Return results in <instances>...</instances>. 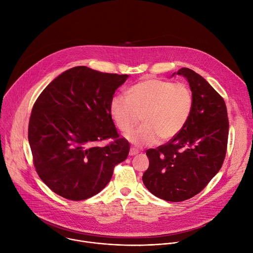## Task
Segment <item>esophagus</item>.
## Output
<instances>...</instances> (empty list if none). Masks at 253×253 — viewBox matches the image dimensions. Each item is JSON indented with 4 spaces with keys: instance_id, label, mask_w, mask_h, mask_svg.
I'll list each match as a JSON object with an SVG mask.
<instances>
[{
    "instance_id": "34e87169",
    "label": "esophagus",
    "mask_w": 253,
    "mask_h": 253,
    "mask_svg": "<svg viewBox=\"0 0 253 253\" xmlns=\"http://www.w3.org/2000/svg\"><path fill=\"white\" fill-rule=\"evenodd\" d=\"M138 153H139V150L136 149V148H134V147H132V148L130 149L129 155H130V156H134V155H136V154H138Z\"/></svg>"
}]
</instances>
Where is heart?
<instances>
[{"label":"heart","instance_id":"b5f03b06","mask_svg":"<svg viewBox=\"0 0 253 253\" xmlns=\"http://www.w3.org/2000/svg\"><path fill=\"white\" fill-rule=\"evenodd\" d=\"M193 108V95L185 83L145 79L128 90V97L117 95L110 113L119 130L131 131L127 138L137 145H152L159 138L169 141L185 127Z\"/></svg>","mask_w":253,"mask_h":253}]
</instances>
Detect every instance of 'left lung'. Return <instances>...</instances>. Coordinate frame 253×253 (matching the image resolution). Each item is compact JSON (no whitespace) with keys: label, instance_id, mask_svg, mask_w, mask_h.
Listing matches in <instances>:
<instances>
[{"label":"left lung","instance_id":"8db88e82","mask_svg":"<svg viewBox=\"0 0 253 253\" xmlns=\"http://www.w3.org/2000/svg\"><path fill=\"white\" fill-rule=\"evenodd\" d=\"M177 74L189 83L193 95L191 115L176 137L146 151L149 168L142 177L152 194L171 202L195 196L220 170L229 129L223 98L193 70L181 68Z\"/></svg>","mask_w":253,"mask_h":253}]
</instances>
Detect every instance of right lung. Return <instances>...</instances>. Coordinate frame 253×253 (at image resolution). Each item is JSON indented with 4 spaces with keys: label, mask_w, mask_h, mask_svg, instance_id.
<instances>
[{
    "label": "right lung",
    "mask_w": 253,
    "mask_h": 253,
    "mask_svg": "<svg viewBox=\"0 0 253 253\" xmlns=\"http://www.w3.org/2000/svg\"><path fill=\"white\" fill-rule=\"evenodd\" d=\"M127 78L78 66L36 100L28 129L33 162L56 194L74 201L94 196L127 158L130 144L119 137L110 113L113 95ZM107 138L113 141L106 147L95 145Z\"/></svg>",
    "instance_id": "right-lung-1"
}]
</instances>
